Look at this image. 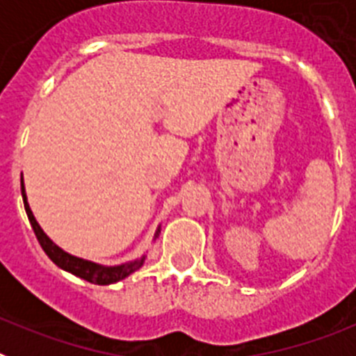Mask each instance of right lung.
I'll return each mask as SVG.
<instances>
[{
    "instance_id": "1",
    "label": "right lung",
    "mask_w": 356,
    "mask_h": 356,
    "mask_svg": "<svg viewBox=\"0 0 356 356\" xmlns=\"http://www.w3.org/2000/svg\"><path fill=\"white\" fill-rule=\"evenodd\" d=\"M21 194H23V203H24V210H26V216L30 219V225L35 232V237L39 241V244L42 246L44 253L48 254L49 259L56 264V266L64 269V271L71 273V275L78 276L81 280H87L90 284L94 285H110V284H115L119 280L127 278L130 276L131 273H135L137 269L144 266V260H146V254H143L140 259H135L130 260L127 264H119V266H102V264H96V262H90V260H85L80 259V257H74V254L67 253L64 251L62 248H58L48 235L44 234V229L40 228V225L37 222L35 216L31 212L30 205H28V200H26V191H24V181H23V176H21ZM160 234V226L156 228L155 232V241Z\"/></svg>"
}]
</instances>
